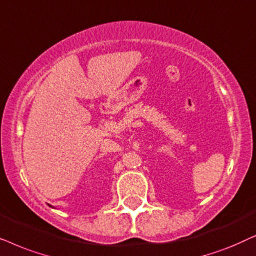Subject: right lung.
Masks as SVG:
<instances>
[{"label": "right lung", "mask_w": 256, "mask_h": 256, "mask_svg": "<svg viewBox=\"0 0 256 256\" xmlns=\"http://www.w3.org/2000/svg\"><path fill=\"white\" fill-rule=\"evenodd\" d=\"M49 206H50V207H51V205H49Z\"/></svg>", "instance_id": "right-lung-1"}]
</instances>
